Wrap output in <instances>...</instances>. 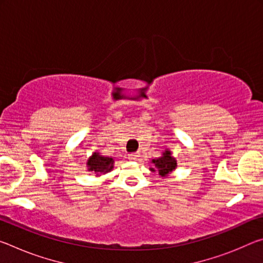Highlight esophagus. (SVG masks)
Segmentation results:
<instances>
[{
	"label": "esophagus",
	"instance_id": "1",
	"mask_svg": "<svg viewBox=\"0 0 263 263\" xmlns=\"http://www.w3.org/2000/svg\"><path fill=\"white\" fill-rule=\"evenodd\" d=\"M138 157H139V154H138V153H131V154H128V159H130V160H137Z\"/></svg>",
	"mask_w": 263,
	"mask_h": 263
}]
</instances>
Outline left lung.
Segmentation results:
<instances>
[{
	"label": "left lung",
	"instance_id": "8db88e82",
	"mask_svg": "<svg viewBox=\"0 0 263 263\" xmlns=\"http://www.w3.org/2000/svg\"><path fill=\"white\" fill-rule=\"evenodd\" d=\"M152 162L154 163V166L158 168L159 175H161V176H166L168 173L174 171L175 167H176L175 159L172 158L171 152H169V151H166L161 158L154 159ZM151 169L154 171L153 168H151Z\"/></svg>",
	"mask_w": 263,
	"mask_h": 263
}]
</instances>
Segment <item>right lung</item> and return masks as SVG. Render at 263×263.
<instances>
[{
    "mask_svg": "<svg viewBox=\"0 0 263 263\" xmlns=\"http://www.w3.org/2000/svg\"><path fill=\"white\" fill-rule=\"evenodd\" d=\"M88 169L96 174L108 173L114 167V159L109 157H103L100 153H94L92 157L88 160Z\"/></svg>",
    "mask_w": 263,
    "mask_h": 263,
    "instance_id": "add662e5",
    "label": "right lung"
}]
</instances>
